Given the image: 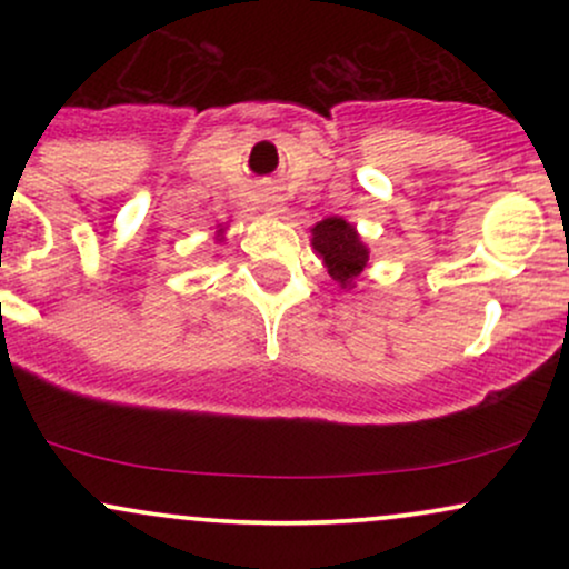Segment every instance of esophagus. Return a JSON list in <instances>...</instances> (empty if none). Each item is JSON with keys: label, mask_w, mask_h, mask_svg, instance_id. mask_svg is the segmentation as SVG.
<instances>
[{"label": "esophagus", "mask_w": 569, "mask_h": 569, "mask_svg": "<svg viewBox=\"0 0 569 569\" xmlns=\"http://www.w3.org/2000/svg\"><path fill=\"white\" fill-rule=\"evenodd\" d=\"M270 211H272V208H270ZM276 213H278V211H276Z\"/></svg>", "instance_id": "obj_1"}]
</instances>
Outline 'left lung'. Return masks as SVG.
Instances as JSON below:
<instances>
[{"label": "left lung", "instance_id": "obj_1", "mask_svg": "<svg viewBox=\"0 0 569 569\" xmlns=\"http://www.w3.org/2000/svg\"><path fill=\"white\" fill-rule=\"evenodd\" d=\"M312 248L323 259L326 272L342 289H352V280L369 264V248L361 243V234L342 217H329L312 227Z\"/></svg>", "mask_w": 569, "mask_h": 569}]
</instances>
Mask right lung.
<instances>
[{
	"label": "right lung",
	"mask_w": 569,
	"mask_h": 569,
	"mask_svg": "<svg viewBox=\"0 0 569 569\" xmlns=\"http://www.w3.org/2000/svg\"><path fill=\"white\" fill-rule=\"evenodd\" d=\"M217 238H219V240H221V230H219V232H217Z\"/></svg>",
	"instance_id": "obj_1"
}]
</instances>
